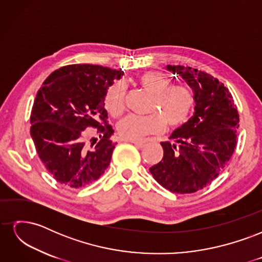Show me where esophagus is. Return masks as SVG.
I'll return each instance as SVG.
<instances>
[{"mask_svg": "<svg viewBox=\"0 0 262 262\" xmlns=\"http://www.w3.org/2000/svg\"><path fill=\"white\" fill-rule=\"evenodd\" d=\"M128 142H131V143H133L136 146L138 147H145L147 145V142L146 141H140V140H125Z\"/></svg>", "mask_w": 262, "mask_h": 262, "instance_id": "1", "label": "esophagus"}]
</instances>
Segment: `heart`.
Segmentation results:
<instances>
[{"label": "heart", "instance_id": "b5f03b06", "mask_svg": "<svg viewBox=\"0 0 262 262\" xmlns=\"http://www.w3.org/2000/svg\"><path fill=\"white\" fill-rule=\"evenodd\" d=\"M138 84L152 95L148 116L128 115L118 123V132L124 140H141L148 134L166 129L175 130L184 125L195 105V95L187 85H171V78L160 72H147L138 78ZM105 108L113 117L124 110V86L114 82L105 95Z\"/></svg>", "mask_w": 262, "mask_h": 262}]
</instances>
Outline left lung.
Listing matches in <instances>:
<instances>
[{"label": "left lung", "instance_id": "left-lung-1", "mask_svg": "<svg viewBox=\"0 0 262 262\" xmlns=\"http://www.w3.org/2000/svg\"><path fill=\"white\" fill-rule=\"evenodd\" d=\"M166 69L192 89L194 114L169 141L161 142L164 156L149 171L169 191L192 193L210 185L231 160L239 115L232 94L217 78L190 67Z\"/></svg>", "mask_w": 262, "mask_h": 262}]
</instances>
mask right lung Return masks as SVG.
Here are the masks:
<instances>
[{
	"label": "right lung",
	"mask_w": 262,
	"mask_h": 262,
	"mask_svg": "<svg viewBox=\"0 0 262 262\" xmlns=\"http://www.w3.org/2000/svg\"><path fill=\"white\" fill-rule=\"evenodd\" d=\"M122 75L101 66L72 64L55 70L38 91L30 136L45 167L60 184L84 187L108 167L116 143L105 95ZM87 127H96L100 137L91 145L85 142Z\"/></svg>",
	"instance_id": "add662e5"
}]
</instances>
